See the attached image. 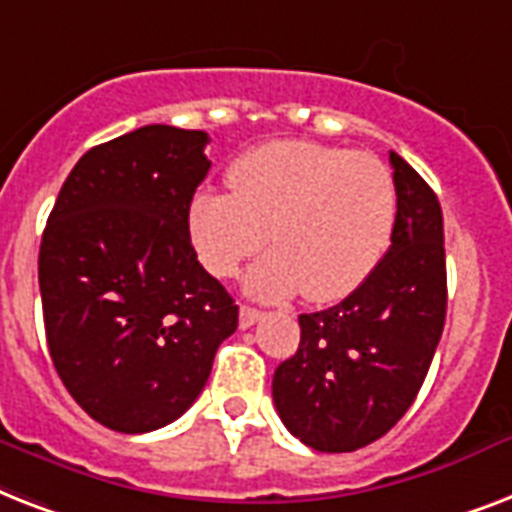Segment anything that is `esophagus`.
Returning a JSON list of instances; mask_svg holds the SVG:
<instances>
[{
  "label": "esophagus",
  "mask_w": 512,
  "mask_h": 512,
  "mask_svg": "<svg viewBox=\"0 0 512 512\" xmlns=\"http://www.w3.org/2000/svg\"><path fill=\"white\" fill-rule=\"evenodd\" d=\"M261 317H264V312H261V309H253V306H240V327H251V325H256V322L261 320Z\"/></svg>",
  "instance_id": "1"
}]
</instances>
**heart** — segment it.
Returning a JSON list of instances; mask_svg holds the SVG:
<instances>
[{
    "mask_svg": "<svg viewBox=\"0 0 512 512\" xmlns=\"http://www.w3.org/2000/svg\"><path fill=\"white\" fill-rule=\"evenodd\" d=\"M232 190L200 187L187 232L200 264L235 275L272 240L245 277L248 293L314 304L351 296L386 256L396 227L394 174L370 153L309 140H272L237 155Z\"/></svg>",
    "mask_w": 512,
    "mask_h": 512,
    "instance_id": "b5f03b06",
    "label": "heart"
}]
</instances>
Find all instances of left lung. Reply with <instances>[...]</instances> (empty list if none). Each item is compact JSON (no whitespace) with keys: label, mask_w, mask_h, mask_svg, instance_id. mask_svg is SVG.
Returning <instances> with one entry per match:
<instances>
[{"label":"left lung","mask_w":512,"mask_h":512,"mask_svg":"<svg viewBox=\"0 0 512 512\" xmlns=\"http://www.w3.org/2000/svg\"><path fill=\"white\" fill-rule=\"evenodd\" d=\"M388 161L399 211L386 256L341 304L298 317V351L272 378L280 420L317 452H354L391 431L415 402L444 330L439 198L402 155Z\"/></svg>","instance_id":"1"}]
</instances>
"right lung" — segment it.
<instances>
[{
	"label": "right lung",
	"instance_id": "obj_1",
	"mask_svg": "<svg viewBox=\"0 0 512 512\" xmlns=\"http://www.w3.org/2000/svg\"><path fill=\"white\" fill-rule=\"evenodd\" d=\"M208 134L150 124L73 166L39 248L55 370L89 418L118 433L174 423L206 386L237 306L200 267L187 211Z\"/></svg>",
	"mask_w": 512,
	"mask_h": 512
}]
</instances>
